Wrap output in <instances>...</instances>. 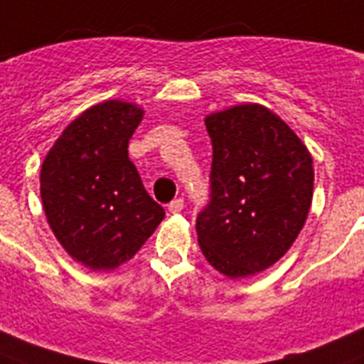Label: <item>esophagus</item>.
Segmentation results:
<instances>
[{"mask_svg": "<svg viewBox=\"0 0 364 364\" xmlns=\"http://www.w3.org/2000/svg\"><path fill=\"white\" fill-rule=\"evenodd\" d=\"M183 208H185V202H183V198H176V200H171L170 204H168V210H170V213H181Z\"/></svg>", "mask_w": 364, "mask_h": 364, "instance_id": "esophagus-1", "label": "esophagus"}]
</instances>
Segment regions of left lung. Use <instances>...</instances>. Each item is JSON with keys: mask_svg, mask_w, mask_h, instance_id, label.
Listing matches in <instances>:
<instances>
[{"mask_svg": "<svg viewBox=\"0 0 364 364\" xmlns=\"http://www.w3.org/2000/svg\"><path fill=\"white\" fill-rule=\"evenodd\" d=\"M213 146L210 204L196 218L208 263L229 279L271 267L304 229L313 200V158L263 105L206 116Z\"/></svg>", "mask_w": 364, "mask_h": 364, "instance_id": "1", "label": "left lung"}]
</instances>
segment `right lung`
<instances>
[{
    "instance_id": "add662e5",
    "label": "right lung",
    "mask_w": 364,
    "mask_h": 364,
    "mask_svg": "<svg viewBox=\"0 0 364 364\" xmlns=\"http://www.w3.org/2000/svg\"><path fill=\"white\" fill-rule=\"evenodd\" d=\"M143 114L118 99L93 105L65 127L41 164L47 223L66 254L91 271L129 262L166 215L127 156Z\"/></svg>"
}]
</instances>
